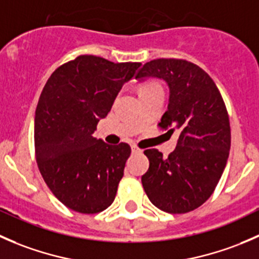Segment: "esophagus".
I'll list each match as a JSON object with an SVG mask.
<instances>
[{
    "label": "esophagus",
    "instance_id": "1",
    "mask_svg": "<svg viewBox=\"0 0 259 259\" xmlns=\"http://www.w3.org/2000/svg\"><path fill=\"white\" fill-rule=\"evenodd\" d=\"M132 151H133V153H134V154H138V153H140V151H142V150H140V148H138L137 145L133 144V145H132Z\"/></svg>",
    "mask_w": 259,
    "mask_h": 259
}]
</instances>
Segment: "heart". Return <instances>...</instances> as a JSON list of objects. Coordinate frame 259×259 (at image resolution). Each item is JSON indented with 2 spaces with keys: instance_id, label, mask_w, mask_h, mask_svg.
I'll list each match as a JSON object with an SVG mask.
<instances>
[{
  "instance_id": "1",
  "label": "heart",
  "mask_w": 259,
  "mask_h": 259,
  "mask_svg": "<svg viewBox=\"0 0 259 259\" xmlns=\"http://www.w3.org/2000/svg\"><path fill=\"white\" fill-rule=\"evenodd\" d=\"M159 88H160V85H159L158 82H155V81H148V82H145L144 85L140 88V91L151 90V89H159Z\"/></svg>"
}]
</instances>
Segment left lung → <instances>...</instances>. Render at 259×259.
<instances>
[{
    "instance_id": "left-lung-1",
    "label": "left lung",
    "mask_w": 259,
    "mask_h": 259,
    "mask_svg": "<svg viewBox=\"0 0 259 259\" xmlns=\"http://www.w3.org/2000/svg\"><path fill=\"white\" fill-rule=\"evenodd\" d=\"M138 80L158 77L168 83V110L159 126L179 133L168 158L146 149L148 171L142 183L149 200L171 214L197 209L213 194L228 160L231 126L226 105L211 77L193 62L156 59L139 70Z\"/></svg>"
}]
</instances>
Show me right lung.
Listing matches in <instances>:
<instances>
[{"label":"right lung","instance_id":"add662e5","mask_svg":"<svg viewBox=\"0 0 259 259\" xmlns=\"http://www.w3.org/2000/svg\"><path fill=\"white\" fill-rule=\"evenodd\" d=\"M140 62H114L81 55L61 65L46 82L35 114L36 161L55 197L82 214L114 202L132 149L93 137L122 85Z\"/></svg>","mask_w":259,"mask_h":259}]
</instances>
